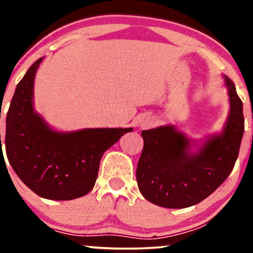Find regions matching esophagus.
I'll use <instances>...</instances> for the list:
<instances>
[{
  "label": "esophagus",
  "instance_id": "1",
  "mask_svg": "<svg viewBox=\"0 0 253 253\" xmlns=\"http://www.w3.org/2000/svg\"><path fill=\"white\" fill-rule=\"evenodd\" d=\"M153 125H155V120H153L152 117H147V115H145V117H141L139 119V127L140 128H150V127H152Z\"/></svg>",
  "mask_w": 253,
  "mask_h": 253
}]
</instances>
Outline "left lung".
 Listing matches in <instances>:
<instances>
[{
    "instance_id": "1",
    "label": "left lung",
    "mask_w": 253,
    "mask_h": 253,
    "mask_svg": "<svg viewBox=\"0 0 253 253\" xmlns=\"http://www.w3.org/2000/svg\"><path fill=\"white\" fill-rule=\"evenodd\" d=\"M223 82L229 113L220 133L195 140L173 125L141 132L136 182L147 201L173 210L190 207L214 193L233 170L244 134L243 102L234 83L227 76Z\"/></svg>"
}]
</instances>
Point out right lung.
Wrapping results in <instances>:
<instances>
[{
  "instance_id": "add662e5",
  "label": "right lung",
  "mask_w": 253,
  "mask_h": 253,
  "mask_svg": "<svg viewBox=\"0 0 253 253\" xmlns=\"http://www.w3.org/2000/svg\"><path fill=\"white\" fill-rule=\"evenodd\" d=\"M42 59L28 69L11 98L5 152L13 170L32 191L43 199L66 201L94 188L103 153L133 128H52L33 102L34 78Z\"/></svg>"
}]
</instances>
